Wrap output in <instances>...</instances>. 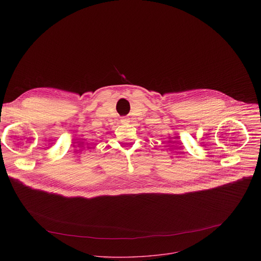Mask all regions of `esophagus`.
Returning a JSON list of instances; mask_svg holds the SVG:
<instances>
[{
    "label": "esophagus",
    "instance_id": "esophagus-1",
    "mask_svg": "<svg viewBox=\"0 0 261 261\" xmlns=\"http://www.w3.org/2000/svg\"><path fill=\"white\" fill-rule=\"evenodd\" d=\"M130 121H129V119H127V118H122V120H121V123L122 124H128Z\"/></svg>",
    "mask_w": 261,
    "mask_h": 261
}]
</instances>
